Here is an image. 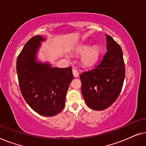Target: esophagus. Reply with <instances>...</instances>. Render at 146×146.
<instances>
[{"label":"esophagus","instance_id":"esophagus-1","mask_svg":"<svg viewBox=\"0 0 146 146\" xmlns=\"http://www.w3.org/2000/svg\"><path fill=\"white\" fill-rule=\"evenodd\" d=\"M72 73H73L74 76L75 78L78 77V76H79V73L78 72V71L76 70V69H72Z\"/></svg>","mask_w":146,"mask_h":146}]
</instances>
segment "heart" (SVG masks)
<instances>
[{"label":"heart","mask_w":146,"mask_h":146,"mask_svg":"<svg viewBox=\"0 0 146 146\" xmlns=\"http://www.w3.org/2000/svg\"><path fill=\"white\" fill-rule=\"evenodd\" d=\"M77 52L83 54L81 58V63L84 66H91L95 64L100 58L101 48L99 46H90L89 44H84L77 48Z\"/></svg>","instance_id":"heart-1"}]
</instances>
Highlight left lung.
I'll return each instance as SVG.
<instances>
[{"instance_id":"1","label":"left lung","mask_w":146,"mask_h":146,"mask_svg":"<svg viewBox=\"0 0 146 146\" xmlns=\"http://www.w3.org/2000/svg\"><path fill=\"white\" fill-rule=\"evenodd\" d=\"M106 36L107 52L94 68L80 75L81 90L86 104L94 110H104L118 97L125 78V64L120 46Z\"/></svg>"}]
</instances>
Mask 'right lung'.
Wrapping results in <instances>:
<instances>
[{
  "label": "right lung",
  "mask_w": 146,
  "mask_h": 146,
  "mask_svg": "<svg viewBox=\"0 0 146 146\" xmlns=\"http://www.w3.org/2000/svg\"><path fill=\"white\" fill-rule=\"evenodd\" d=\"M42 36L36 35L26 43L17 60V71L22 95L29 106L44 116L59 113L65 106L68 89L73 80L71 67H52L37 60Z\"/></svg>",
  "instance_id": "right-lung-1"
}]
</instances>
